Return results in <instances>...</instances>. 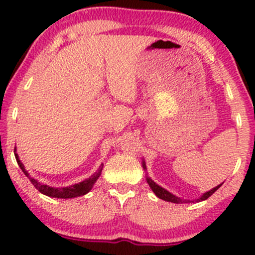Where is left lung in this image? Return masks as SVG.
I'll list each match as a JSON object with an SVG mask.
<instances>
[{
	"mask_svg": "<svg viewBox=\"0 0 255 255\" xmlns=\"http://www.w3.org/2000/svg\"><path fill=\"white\" fill-rule=\"evenodd\" d=\"M146 181H148V184H149V186H150V189L153 190V192L156 195V196L159 197V199L164 200V201H168V202H174V204H180V202H185L184 200H180L179 197L174 196L173 194H170V192H169V191H166L165 189H163V187H160V186H159V185H156L155 182H154L151 179H149V177H148V179H146ZM220 187H221V185H218V186L213 187V189L211 190V191H208V192H206V194H204V196H202L200 200H201V201H202V200L208 199V197H210L212 194H215V192L217 191V190L220 189Z\"/></svg>",
	"mask_w": 255,
	"mask_h": 255,
	"instance_id": "1",
	"label": "left lung"
}]
</instances>
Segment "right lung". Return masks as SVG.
I'll return each mask as SVG.
<instances>
[{
    "label": "right lung",
    "mask_w": 255,
    "mask_h": 255,
    "mask_svg": "<svg viewBox=\"0 0 255 255\" xmlns=\"http://www.w3.org/2000/svg\"><path fill=\"white\" fill-rule=\"evenodd\" d=\"M14 155H16V160H17L18 165H19V168L22 169V171L25 174V176L29 177L30 182L34 185L35 189H37L39 192H42V194L47 195V196L58 197V199H71V197H78V196H82V195L87 194V192L92 189V186H94V184L96 182V180L99 179V176L101 175L102 168H104V165H102L97 173H95L94 175L90 176L89 179L85 180V181L80 182V184H75V185H73V186H69V187L55 189V187H50V186H48V185H42L40 182H38L35 179L30 177L29 174L25 171L23 164L20 163V160L18 159V155L16 153H14Z\"/></svg>",
    "instance_id": "add662e5"
}]
</instances>
